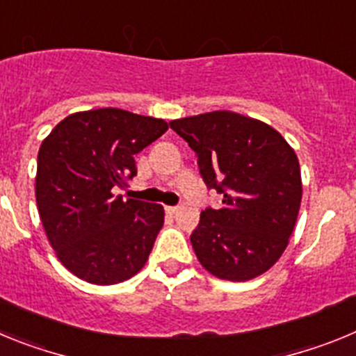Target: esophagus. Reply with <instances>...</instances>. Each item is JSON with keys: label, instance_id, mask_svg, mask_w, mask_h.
Masks as SVG:
<instances>
[{"label": "esophagus", "instance_id": "34e87169", "mask_svg": "<svg viewBox=\"0 0 356 356\" xmlns=\"http://www.w3.org/2000/svg\"><path fill=\"white\" fill-rule=\"evenodd\" d=\"M178 210H180V209H178V207H165V212L171 213V216H172V213L178 212Z\"/></svg>", "mask_w": 356, "mask_h": 356}]
</instances>
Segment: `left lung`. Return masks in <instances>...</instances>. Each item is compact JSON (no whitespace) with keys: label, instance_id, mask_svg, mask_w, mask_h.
I'll return each mask as SVG.
<instances>
[{"label":"left lung","instance_id":"1","mask_svg":"<svg viewBox=\"0 0 356 356\" xmlns=\"http://www.w3.org/2000/svg\"><path fill=\"white\" fill-rule=\"evenodd\" d=\"M169 127L196 153L203 181L222 194L191 235L201 266L213 276L246 282L271 269L289 244L301 205L294 149L269 124L216 110Z\"/></svg>","mask_w":356,"mask_h":356}]
</instances>
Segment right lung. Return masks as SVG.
Here are the masks:
<instances>
[{
    "label": "right lung",
    "mask_w": 356,
    "mask_h": 356,
    "mask_svg": "<svg viewBox=\"0 0 356 356\" xmlns=\"http://www.w3.org/2000/svg\"><path fill=\"white\" fill-rule=\"evenodd\" d=\"M163 119L121 108L71 114L42 140L35 197L56 257L80 280L114 285L140 271L163 207L115 196L137 175L135 155L168 131Z\"/></svg>",
    "instance_id": "right-lung-1"
}]
</instances>
